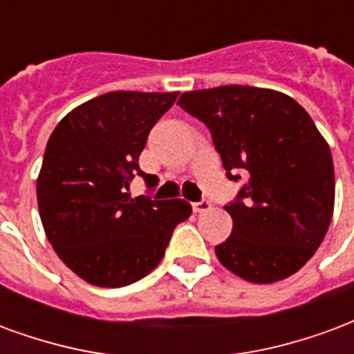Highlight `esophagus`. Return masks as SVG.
<instances>
[{
    "instance_id": "esophagus-1",
    "label": "esophagus",
    "mask_w": 354,
    "mask_h": 354,
    "mask_svg": "<svg viewBox=\"0 0 354 354\" xmlns=\"http://www.w3.org/2000/svg\"><path fill=\"white\" fill-rule=\"evenodd\" d=\"M192 209H194V213H207L209 209H211V202H207V200L196 202L192 203Z\"/></svg>"
}]
</instances>
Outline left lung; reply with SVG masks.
Masks as SVG:
<instances>
[{
  "label": "left lung",
  "mask_w": 354,
  "mask_h": 354,
  "mask_svg": "<svg viewBox=\"0 0 354 354\" xmlns=\"http://www.w3.org/2000/svg\"><path fill=\"white\" fill-rule=\"evenodd\" d=\"M177 105L207 126L226 177H247L224 205L234 228L216 259L249 283L290 277L322 243L336 194L332 152L308 111L283 92L241 84L185 92Z\"/></svg>",
  "instance_id": "1"
}]
</instances>
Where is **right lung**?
I'll return each mask as SVG.
<instances>
[{
  "instance_id": "obj_1",
  "label": "right lung",
  "mask_w": 354,
  "mask_h": 354,
  "mask_svg": "<svg viewBox=\"0 0 354 354\" xmlns=\"http://www.w3.org/2000/svg\"><path fill=\"white\" fill-rule=\"evenodd\" d=\"M179 92H109L75 107L46 143L37 205L46 239L69 270L90 285L118 288L151 273L175 226L192 207L185 200L130 196L139 154Z\"/></svg>"
}]
</instances>
